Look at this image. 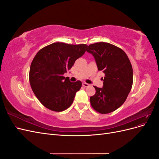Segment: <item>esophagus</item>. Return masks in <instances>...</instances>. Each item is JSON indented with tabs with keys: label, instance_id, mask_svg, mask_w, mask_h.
I'll list each match as a JSON object with an SVG mask.
<instances>
[{
	"label": "esophagus",
	"instance_id": "34e87169",
	"mask_svg": "<svg viewBox=\"0 0 159 159\" xmlns=\"http://www.w3.org/2000/svg\"><path fill=\"white\" fill-rule=\"evenodd\" d=\"M82 85L84 86V88H87V87H88V86H89V85L88 84L85 83V82H83V83H82Z\"/></svg>",
	"mask_w": 159,
	"mask_h": 159
}]
</instances>
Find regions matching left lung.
Here are the masks:
<instances>
[{
	"instance_id": "1",
	"label": "left lung",
	"mask_w": 159,
	"mask_h": 159,
	"mask_svg": "<svg viewBox=\"0 0 159 159\" xmlns=\"http://www.w3.org/2000/svg\"><path fill=\"white\" fill-rule=\"evenodd\" d=\"M98 71L104 74L103 87L94 86L95 93L90 97L91 107L102 114L111 113L125 102L131 89L133 72L128 56L120 48L107 42H97L87 46Z\"/></svg>"
}]
</instances>
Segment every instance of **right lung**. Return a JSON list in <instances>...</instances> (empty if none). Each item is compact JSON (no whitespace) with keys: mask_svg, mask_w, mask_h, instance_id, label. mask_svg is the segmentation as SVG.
<instances>
[{"mask_svg":"<svg viewBox=\"0 0 159 159\" xmlns=\"http://www.w3.org/2000/svg\"><path fill=\"white\" fill-rule=\"evenodd\" d=\"M86 44L55 42L38 52L31 63L29 81L40 102L53 111H63L71 106L81 81L71 82L64 74L85 52Z\"/></svg>","mask_w":159,"mask_h":159,"instance_id":"1","label":"right lung"}]
</instances>
